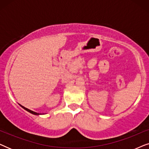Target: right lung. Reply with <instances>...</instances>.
I'll return each mask as SVG.
<instances>
[{
	"label": "right lung",
	"instance_id": "1",
	"mask_svg": "<svg viewBox=\"0 0 149 149\" xmlns=\"http://www.w3.org/2000/svg\"><path fill=\"white\" fill-rule=\"evenodd\" d=\"M20 106H21V107L23 108L24 109H25L26 111H27L28 112H29V113H32V114H33V115H42V114H41V113H36V112H34V111H31V110H30V109H27V108H26V107H23V106H22L21 104H19Z\"/></svg>",
	"mask_w": 149,
	"mask_h": 149
}]
</instances>
